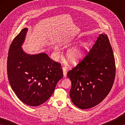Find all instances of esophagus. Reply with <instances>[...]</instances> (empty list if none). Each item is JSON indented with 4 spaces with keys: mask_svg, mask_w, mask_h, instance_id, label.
Masks as SVG:
<instances>
[{
    "mask_svg": "<svg viewBox=\"0 0 125 125\" xmlns=\"http://www.w3.org/2000/svg\"><path fill=\"white\" fill-rule=\"evenodd\" d=\"M63 77L64 78H66L67 76V68L66 67H63Z\"/></svg>",
    "mask_w": 125,
    "mask_h": 125,
    "instance_id": "1",
    "label": "esophagus"
}]
</instances>
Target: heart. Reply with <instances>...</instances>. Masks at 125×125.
I'll return each mask as SVG.
<instances>
[{"label": "heart", "instance_id": "1", "mask_svg": "<svg viewBox=\"0 0 125 125\" xmlns=\"http://www.w3.org/2000/svg\"><path fill=\"white\" fill-rule=\"evenodd\" d=\"M75 43L76 41H73L72 42H64L61 43L60 46L65 47V46L71 45V44ZM88 45V44L87 42H83L79 46L70 48L68 50L66 53V57L68 62L71 64H76L79 63L84 58L85 51L87 49ZM54 50L55 51H58L59 48L58 47H55Z\"/></svg>", "mask_w": 125, "mask_h": 125}]
</instances>
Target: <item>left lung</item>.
Masks as SVG:
<instances>
[{
  "mask_svg": "<svg viewBox=\"0 0 125 125\" xmlns=\"http://www.w3.org/2000/svg\"><path fill=\"white\" fill-rule=\"evenodd\" d=\"M115 62L107 36L99 35L87 56L67 73L69 92L76 106L87 109L100 103L109 92L115 77Z\"/></svg>",
  "mask_w": 125,
  "mask_h": 125,
  "instance_id": "left-lung-1",
  "label": "left lung"
}]
</instances>
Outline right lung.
I'll return each mask as SVG.
<instances>
[{"mask_svg": "<svg viewBox=\"0 0 125 125\" xmlns=\"http://www.w3.org/2000/svg\"><path fill=\"white\" fill-rule=\"evenodd\" d=\"M28 29H23L12 41L8 52L7 72L9 83L16 96L25 104L37 106L53 93L63 76L60 63L45 53L30 54L23 51Z\"/></svg>", "mask_w": 125, "mask_h": 125, "instance_id": "obj_1", "label": "right lung"}]
</instances>
